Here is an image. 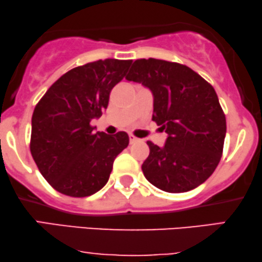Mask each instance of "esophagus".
<instances>
[{"label":"esophagus","instance_id":"esophagus-1","mask_svg":"<svg viewBox=\"0 0 262 262\" xmlns=\"http://www.w3.org/2000/svg\"><path fill=\"white\" fill-rule=\"evenodd\" d=\"M128 138H130V144H134V143H137V142L139 141V139L137 137H135V136L130 135L128 136Z\"/></svg>","mask_w":262,"mask_h":262}]
</instances>
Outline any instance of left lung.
<instances>
[{
  "label": "left lung",
  "mask_w": 262,
  "mask_h": 262,
  "mask_svg": "<svg viewBox=\"0 0 262 262\" xmlns=\"http://www.w3.org/2000/svg\"><path fill=\"white\" fill-rule=\"evenodd\" d=\"M125 78L151 91L152 120L167 134L164 147L147 142V181L166 192L198 188L218 166L226 135L214 88L188 66L151 57L136 60Z\"/></svg>",
  "instance_id": "8db88e82"
}]
</instances>
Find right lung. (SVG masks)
Listing matches in <instances>:
<instances>
[{"label":"right lung","mask_w":262,"mask_h":262,"mask_svg":"<svg viewBox=\"0 0 262 262\" xmlns=\"http://www.w3.org/2000/svg\"><path fill=\"white\" fill-rule=\"evenodd\" d=\"M131 60L89 62L60 77L32 114L31 150L39 172L56 191L85 198L107 184L114 159L128 145L126 132H94L111 90L123 79Z\"/></svg>","instance_id":"right-lung-1"}]
</instances>
